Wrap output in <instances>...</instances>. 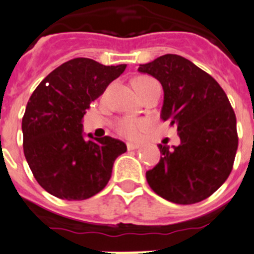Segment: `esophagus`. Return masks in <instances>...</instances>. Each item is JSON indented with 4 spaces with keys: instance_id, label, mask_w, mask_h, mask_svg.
Instances as JSON below:
<instances>
[{
    "instance_id": "1",
    "label": "esophagus",
    "mask_w": 254,
    "mask_h": 254,
    "mask_svg": "<svg viewBox=\"0 0 254 254\" xmlns=\"http://www.w3.org/2000/svg\"><path fill=\"white\" fill-rule=\"evenodd\" d=\"M127 150H136V149H139L140 147V145L139 144H134V142H127Z\"/></svg>"
}]
</instances>
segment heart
Here are the masks:
<instances>
[{"mask_svg":"<svg viewBox=\"0 0 254 254\" xmlns=\"http://www.w3.org/2000/svg\"><path fill=\"white\" fill-rule=\"evenodd\" d=\"M152 80L149 77H139L136 79L132 80V85L137 87V85H142L145 83ZM150 127V122L146 119H136V118H123V119L118 120L115 124V129L123 136L127 137V139H137L142 131Z\"/></svg>","mask_w":254,"mask_h":254,"instance_id":"1","label":"heart"}]
</instances>
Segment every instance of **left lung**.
I'll return each mask as SVG.
<instances>
[{"instance_id": "8db88e82", "label": "left lung", "mask_w": 254, "mask_h": 254, "mask_svg": "<svg viewBox=\"0 0 254 254\" xmlns=\"http://www.w3.org/2000/svg\"><path fill=\"white\" fill-rule=\"evenodd\" d=\"M140 73L164 89L161 119L177 125L180 145H159L162 157L146 172L155 193L170 202L191 205L210 197L232 171L238 146L236 115L217 82L177 54L140 64Z\"/></svg>"}]
</instances>
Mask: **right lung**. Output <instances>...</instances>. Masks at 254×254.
Instances as JSON below:
<instances>
[{
  "instance_id": "right-lung-1",
  "label": "right lung",
  "mask_w": 254,
  "mask_h": 254,
  "mask_svg": "<svg viewBox=\"0 0 254 254\" xmlns=\"http://www.w3.org/2000/svg\"><path fill=\"white\" fill-rule=\"evenodd\" d=\"M125 68L70 59L32 93L22 119L23 151L37 182L51 195L87 200L107 186L127 145L110 136L85 139L82 118Z\"/></svg>"
}]
</instances>
